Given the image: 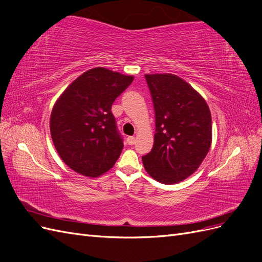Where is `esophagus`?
Instances as JSON below:
<instances>
[{"mask_svg":"<svg viewBox=\"0 0 262 262\" xmlns=\"http://www.w3.org/2000/svg\"><path fill=\"white\" fill-rule=\"evenodd\" d=\"M134 142H136V138L134 137H128V139H126V143H128L129 145L134 144Z\"/></svg>","mask_w":262,"mask_h":262,"instance_id":"1","label":"esophagus"}]
</instances>
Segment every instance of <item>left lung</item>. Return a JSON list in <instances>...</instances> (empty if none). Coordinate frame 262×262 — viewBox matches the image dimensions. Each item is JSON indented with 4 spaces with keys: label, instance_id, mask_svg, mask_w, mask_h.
Here are the masks:
<instances>
[{
    "label": "left lung",
    "instance_id": "8db88e82",
    "mask_svg": "<svg viewBox=\"0 0 262 262\" xmlns=\"http://www.w3.org/2000/svg\"><path fill=\"white\" fill-rule=\"evenodd\" d=\"M155 110L154 145L142 156L148 175L165 185L188 178L207 156L212 119L201 95L173 74H146Z\"/></svg>",
    "mask_w": 262,
    "mask_h": 262
}]
</instances>
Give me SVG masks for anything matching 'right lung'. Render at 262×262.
I'll list each match as a JSON object with an SVG mask.
<instances>
[{"instance_id": "right-lung-1", "label": "right lung", "mask_w": 262, "mask_h": 262, "mask_svg": "<svg viewBox=\"0 0 262 262\" xmlns=\"http://www.w3.org/2000/svg\"><path fill=\"white\" fill-rule=\"evenodd\" d=\"M133 81L95 68L71 84L55 102L50 132L62 161L74 171L98 177L113 167L123 148L112 106Z\"/></svg>"}]
</instances>
